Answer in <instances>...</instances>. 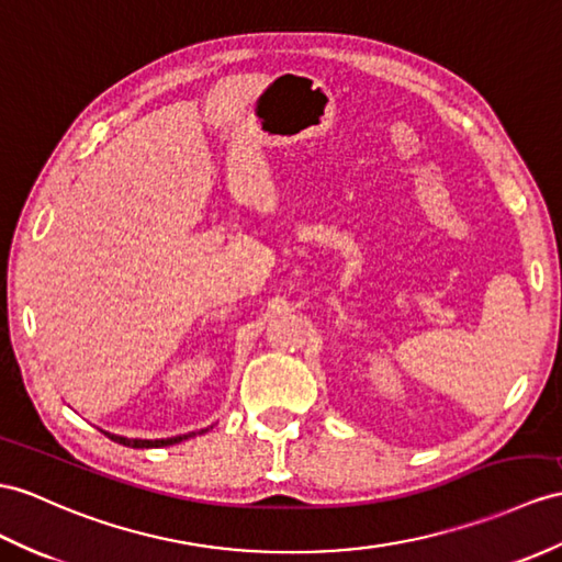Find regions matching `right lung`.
<instances>
[{"mask_svg":"<svg viewBox=\"0 0 562 562\" xmlns=\"http://www.w3.org/2000/svg\"><path fill=\"white\" fill-rule=\"evenodd\" d=\"M207 429H200V431H190V434H181V436H169V439H126V436H119V434H109L104 431V436H109V439L121 443V446H128V448H159V446H173V443H181L186 439H190V436L195 434H204Z\"/></svg>","mask_w":562,"mask_h":562,"instance_id":"1","label":"right lung"}]
</instances>
